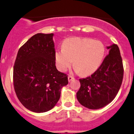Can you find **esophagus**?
<instances>
[{
	"instance_id": "34e87169",
	"label": "esophagus",
	"mask_w": 134,
	"mask_h": 134,
	"mask_svg": "<svg viewBox=\"0 0 134 134\" xmlns=\"http://www.w3.org/2000/svg\"><path fill=\"white\" fill-rule=\"evenodd\" d=\"M73 79H74V77H73V76L72 75H69L68 76V80H69V81H71L72 80H73Z\"/></svg>"
}]
</instances>
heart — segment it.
I'll return each instance as SVG.
<instances>
[{
	"instance_id": "b5f03b06",
	"label": "heart",
	"mask_w": 134,
	"mask_h": 134,
	"mask_svg": "<svg viewBox=\"0 0 134 134\" xmlns=\"http://www.w3.org/2000/svg\"><path fill=\"white\" fill-rule=\"evenodd\" d=\"M105 47L99 41L91 38L75 37L66 39L63 49L57 51L55 59L59 69L65 71L73 65L76 71L83 75L95 72L102 64Z\"/></svg>"
}]
</instances>
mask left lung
<instances>
[{"label":"left lung","mask_w":134,"mask_h":134,"mask_svg":"<svg viewBox=\"0 0 134 134\" xmlns=\"http://www.w3.org/2000/svg\"><path fill=\"white\" fill-rule=\"evenodd\" d=\"M109 52L91 76L79 79L77 99L91 109L102 108L114 100L122 83L124 66L120 49L115 44L108 47Z\"/></svg>","instance_id":"1"}]
</instances>
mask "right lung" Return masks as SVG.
<instances>
[{"instance_id": "add662e5", "label": "right lung", "mask_w": 134, "mask_h": 134, "mask_svg": "<svg viewBox=\"0 0 134 134\" xmlns=\"http://www.w3.org/2000/svg\"><path fill=\"white\" fill-rule=\"evenodd\" d=\"M53 34L37 33L18 51L13 68V85L20 102L36 113L53 108L61 88L68 84L67 74L55 66Z\"/></svg>"}]
</instances>
